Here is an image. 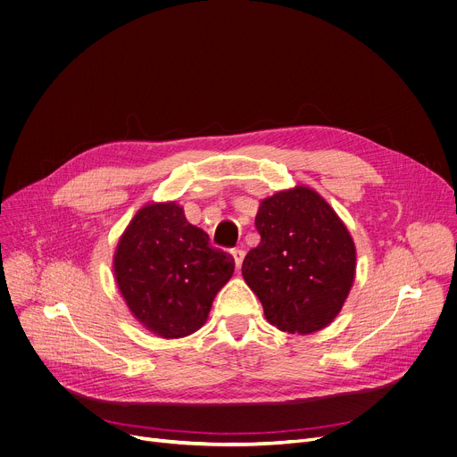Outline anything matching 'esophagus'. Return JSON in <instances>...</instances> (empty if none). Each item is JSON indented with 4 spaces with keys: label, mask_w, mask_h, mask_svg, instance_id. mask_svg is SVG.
I'll use <instances>...</instances> for the list:
<instances>
[{
    "label": "esophagus",
    "mask_w": 457,
    "mask_h": 457,
    "mask_svg": "<svg viewBox=\"0 0 457 457\" xmlns=\"http://www.w3.org/2000/svg\"><path fill=\"white\" fill-rule=\"evenodd\" d=\"M231 255H233V259H235V266L240 268V266H242V261H245V250L235 248V250H231Z\"/></svg>",
    "instance_id": "34e87169"
}]
</instances>
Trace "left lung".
I'll use <instances>...</instances> for the list:
<instances>
[{
	"mask_svg": "<svg viewBox=\"0 0 457 457\" xmlns=\"http://www.w3.org/2000/svg\"><path fill=\"white\" fill-rule=\"evenodd\" d=\"M259 246L242 262V278L262 303L266 320L290 334H312L342 311L354 281V242L334 209L297 186L261 202Z\"/></svg>",
	"mask_w": 457,
	"mask_h": 457,
	"instance_id": "obj_1",
	"label": "left lung"
}]
</instances>
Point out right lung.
<instances>
[{
  "instance_id": "1",
  "label": "right lung",
  "mask_w": 457,
  "mask_h": 457,
  "mask_svg": "<svg viewBox=\"0 0 457 457\" xmlns=\"http://www.w3.org/2000/svg\"><path fill=\"white\" fill-rule=\"evenodd\" d=\"M235 261L212 248L176 202L141 207L117 242L115 281L136 320L162 338H184L207 320Z\"/></svg>"
}]
</instances>
